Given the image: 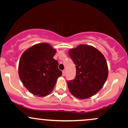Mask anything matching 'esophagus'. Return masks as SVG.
<instances>
[{
    "instance_id": "esophagus-1",
    "label": "esophagus",
    "mask_w": 128,
    "mask_h": 128,
    "mask_svg": "<svg viewBox=\"0 0 128 128\" xmlns=\"http://www.w3.org/2000/svg\"><path fill=\"white\" fill-rule=\"evenodd\" d=\"M66 75V70H63L62 71V76Z\"/></svg>"
}]
</instances>
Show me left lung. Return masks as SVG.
<instances>
[{
	"instance_id": "obj_1",
	"label": "left lung",
	"mask_w": 128,
	"mask_h": 128,
	"mask_svg": "<svg viewBox=\"0 0 128 128\" xmlns=\"http://www.w3.org/2000/svg\"><path fill=\"white\" fill-rule=\"evenodd\" d=\"M68 54L76 69L75 78L67 82L70 92L80 99L94 96L108 78V65L104 56L93 46L86 44L71 49Z\"/></svg>"
}]
</instances>
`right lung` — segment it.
I'll return each mask as SVG.
<instances>
[{
    "label": "right lung",
    "instance_id": "1",
    "mask_svg": "<svg viewBox=\"0 0 128 128\" xmlns=\"http://www.w3.org/2000/svg\"><path fill=\"white\" fill-rule=\"evenodd\" d=\"M55 49L49 44H36L23 52L18 64L20 80L29 92L43 97L52 92L57 79L62 75L58 62L54 59Z\"/></svg>",
    "mask_w": 128,
    "mask_h": 128
}]
</instances>
